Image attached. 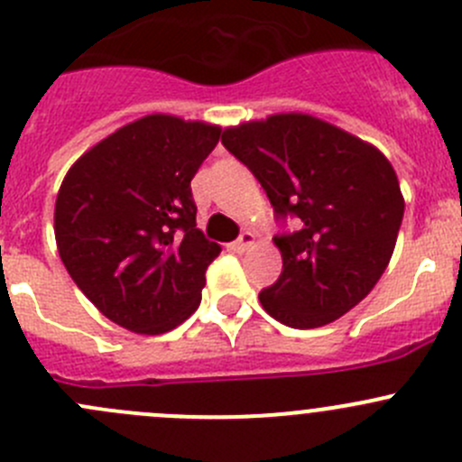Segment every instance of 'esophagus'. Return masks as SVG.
Wrapping results in <instances>:
<instances>
[{
	"label": "esophagus",
	"mask_w": 462,
	"mask_h": 462,
	"mask_svg": "<svg viewBox=\"0 0 462 462\" xmlns=\"http://www.w3.org/2000/svg\"><path fill=\"white\" fill-rule=\"evenodd\" d=\"M253 244H254V235L250 230H244L239 235V239L235 241V250H239V253H245V250H248Z\"/></svg>",
	"instance_id": "obj_1"
}]
</instances>
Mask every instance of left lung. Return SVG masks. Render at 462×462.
Masks as SVG:
<instances>
[{"label": "left lung", "instance_id": "8db88e82", "mask_svg": "<svg viewBox=\"0 0 462 462\" xmlns=\"http://www.w3.org/2000/svg\"><path fill=\"white\" fill-rule=\"evenodd\" d=\"M221 142L262 182L284 227L273 239L282 273L259 293L262 307L295 329L356 307L386 271L404 218L391 162L359 137L295 112L227 128Z\"/></svg>", "mask_w": 462, "mask_h": 462}]
</instances>
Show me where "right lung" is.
<instances>
[{"mask_svg":"<svg viewBox=\"0 0 462 462\" xmlns=\"http://www.w3.org/2000/svg\"><path fill=\"white\" fill-rule=\"evenodd\" d=\"M218 137V126L149 115L98 142L62 180V263L103 316L135 334H164L199 309L221 245L196 227L191 178Z\"/></svg>","mask_w":462,"mask_h":462,"instance_id":"add662e5","label":"right lung"}]
</instances>
